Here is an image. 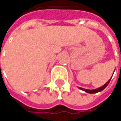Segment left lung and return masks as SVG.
<instances>
[{
    "label": "left lung",
    "mask_w": 121,
    "mask_h": 121,
    "mask_svg": "<svg viewBox=\"0 0 121 121\" xmlns=\"http://www.w3.org/2000/svg\"><path fill=\"white\" fill-rule=\"evenodd\" d=\"M112 78V77H111ZM111 79H109V81H108V82L107 83H105V84L103 86H102V87H99V88H97V89H95V90H87V89H85V88H82V87H78L80 90H83L85 92H87V93H90V94H93V93H97V92H101V91H102L104 88H106L107 87V86L109 85V82H110V81H111Z\"/></svg>",
    "instance_id": "left-lung-1"
}]
</instances>
